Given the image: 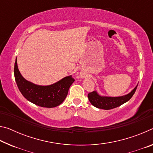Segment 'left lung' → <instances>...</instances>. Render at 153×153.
<instances>
[{
	"mask_svg": "<svg viewBox=\"0 0 153 153\" xmlns=\"http://www.w3.org/2000/svg\"><path fill=\"white\" fill-rule=\"evenodd\" d=\"M137 86H138V85L134 88V90L131 92H129V94L125 96H122V97H101V96H100L96 91H93L92 92L88 93V97L89 101L95 107L102 108V109L105 110H109L117 107H120V105H123V103L128 101L132 97L134 93H135Z\"/></svg>",
	"mask_w": 153,
	"mask_h": 153,
	"instance_id": "obj_1",
	"label": "left lung"
}]
</instances>
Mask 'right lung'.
I'll return each mask as SVG.
<instances>
[{
	"instance_id": "right-lung-1",
	"label": "right lung",
	"mask_w": 153,
	"mask_h": 153,
	"mask_svg": "<svg viewBox=\"0 0 153 153\" xmlns=\"http://www.w3.org/2000/svg\"><path fill=\"white\" fill-rule=\"evenodd\" d=\"M14 76L17 87L22 95L30 102L42 107H57L64 101L68 90L75 79L71 76L49 86H39L23 77L18 69L17 59L15 62Z\"/></svg>"
}]
</instances>
